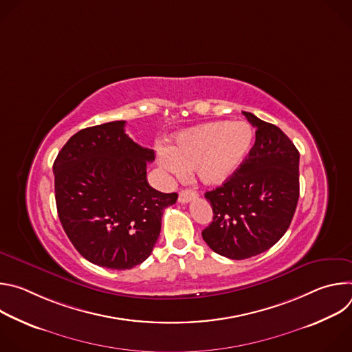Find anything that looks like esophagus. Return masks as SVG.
I'll return each mask as SVG.
<instances>
[{
	"instance_id": "esophagus-1",
	"label": "esophagus",
	"mask_w": 352,
	"mask_h": 352,
	"mask_svg": "<svg viewBox=\"0 0 352 352\" xmlns=\"http://www.w3.org/2000/svg\"><path fill=\"white\" fill-rule=\"evenodd\" d=\"M196 197H197V192H195L192 189H184V190L179 192L178 202L179 204H188V202H190V200H193Z\"/></svg>"
}]
</instances>
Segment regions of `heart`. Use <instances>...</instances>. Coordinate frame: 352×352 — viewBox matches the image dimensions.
Masks as SVG:
<instances>
[{
    "label": "heart",
    "mask_w": 352,
    "mask_h": 352,
    "mask_svg": "<svg viewBox=\"0 0 352 352\" xmlns=\"http://www.w3.org/2000/svg\"><path fill=\"white\" fill-rule=\"evenodd\" d=\"M252 143L254 131L246 122H208L179 133L173 147L162 146L159 164L174 178L193 170L200 182L217 185L239 168Z\"/></svg>",
    "instance_id": "b5f03b06"
}]
</instances>
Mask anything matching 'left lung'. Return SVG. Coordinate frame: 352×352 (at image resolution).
<instances>
[{
  "mask_svg": "<svg viewBox=\"0 0 352 352\" xmlns=\"http://www.w3.org/2000/svg\"><path fill=\"white\" fill-rule=\"evenodd\" d=\"M256 128L248 157L205 193L213 221L202 231L216 254L241 261L270 249L288 230L299 197V153L276 125L242 111Z\"/></svg>",
  "mask_w": 352,
  "mask_h": 352,
  "instance_id": "1",
  "label": "left lung"
}]
</instances>
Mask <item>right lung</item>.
I'll use <instances>...</instances> for the list:
<instances>
[{"mask_svg": "<svg viewBox=\"0 0 352 352\" xmlns=\"http://www.w3.org/2000/svg\"><path fill=\"white\" fill-rule=\"evenodd\" d=\"M125 121L85 128L61 148L53 171L65 234L89 262L126 270L144 262L157 242L166 208L178 195L146 178L155 152L125 133Z\"/></svg>", "mask_w": 352, "mask_h": 352, "instance_id": "add662e5", "label": "right lung"}]
</instances>
